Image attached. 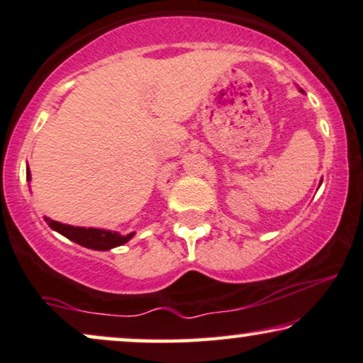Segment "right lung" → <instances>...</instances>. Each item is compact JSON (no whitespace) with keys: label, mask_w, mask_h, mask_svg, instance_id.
<instances>
[{"label":"right lung","mask_w":363,"mask_h":363,"mask_svg":"<svg viewBox=\"0 0 363 363\" xmlns=\"http://www.w3.org/2000/svg\"><path fill=\"white\" fill-rule=\"evenodd\" d=\"M26 179L28 181H31L30 167H26ZM45 220L48 222V225H50L52 230L60 232V234L72 240V242L83 245V247L94 249V250H109L113 247H118V245H123L128 242V240H131L134 235V232L128 235H121L118 232L106 230V229H94V227L67 225L52 219H48V217H45Z\"/></svg>","instance_id":"1"}]
</instances>
